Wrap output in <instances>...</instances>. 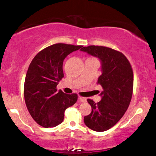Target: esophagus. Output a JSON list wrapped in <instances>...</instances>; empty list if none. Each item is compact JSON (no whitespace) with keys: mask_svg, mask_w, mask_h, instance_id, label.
Masks as SVG:
<instances>
[{"mask_svg":"<svg viewBox=\"0 0 156 156\" xmlns=\"http://www.w3.org/2000/svg\"><path fill=\"white\" fill-rule=\"evenodd\" d=\"M79 99L80 100V101H81V102H86V98L80 96V97H79Z\"/></svg>","mask_w":156,"mask_h":156,"instance_id":"obj_1","label":"esophagus"}]
</instances>
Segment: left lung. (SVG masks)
<instances>
[{"label": "left lung", "mask_w": 156, "mask_h": 156, "mask_svg": "<svg viewBox=\"0 0 156 156\" xmlns=\"http://www.w3.org/2000/svg\"><path fill=\"white\" fill-rule=\"evenodd\" d=\"M81 51L101 60L102 71L98 80L103 89L102 99L97 103L87 100L92 111L84 116V123L94 131L107 130L118 123L130 105L133 91V68L125 55L112 48L90 45Z\"/></svg>", "instance_id": "obj_1"}]
</instances>
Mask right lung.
I'll list each match as a JSON object with an SVG mask.
<instances>
[{"label": "right lung", "mask_w": 156, "mask_h": 156, "mask_svg": "<svg viewBox=\"0 0 156 156\" xmlns=\"http://www.w3.org/2000/svg\"><path fill=\"white\" fill-rule=\"evenodd\" d=\"M83 46L58 43L42 49L31 61L26 73L23 94L30 116L44 128L61 124L67 108L75 104L76 93L66 94L57 90L64 76L63 63L66 57Z\"/></svg>", "instance_id": "1"}]
</instances>
